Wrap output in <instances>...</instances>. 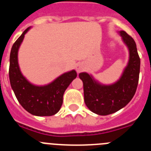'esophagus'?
<instances>
[{"label":"esophagus","mask_w":151,"mask_h":151,"mask_svg":"<svg viewBox=\"0 0 151 151\" xmlns=\"http://www.w3.org/2000/svg\"><path fill=\"white\" fill-rule=\"evenodd\" d=\"M83 64L81 63H78L76 64V69L77 73H80V72L83 69Z\"/></svg>","instance_id":"1"}]
</instances>
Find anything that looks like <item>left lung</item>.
<instances>
[{
	"instance_id": "8db88e82",
	"label": "left lung",
	"mask_w": 151,
	"mask_h": 151,
	"mask_svg": "<svg viewBox=\"0 0 151 151\" xmlns=\"http://www.w3.org/2000/svg\"><path fill=\"white\" fill-rule=\"evenodd\" d=\"M119 33L129 50V63L121 78L114 84L104 85L88 73H79L85 104L91 111L101 116L112 114L126 106L134 97L138 84L141 61L135 41L125 31Z\"/></svg>"
}]
</instances>
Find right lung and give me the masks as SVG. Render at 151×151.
<instances>
[{
  "instance_id": "obj_1",
  "label": "right lung",
  "mask_w": 151,
  "mask_h": 151,
  "mask_svg": "<svg viewBox=\"0 0 151 151\" xmlns=\"http://www.w3.org/2000/svg\"><path fill=\"white\" fill-rule=\"evenodd\" d=\"M29 29L24 31L12 47L9 68L10 85L19 103L26 111L38 116H53L60 109L64 92L76 78L77 73L75 70L64 73L44 86L31 84L22 76L18 64L19 48Z\"/></svg>"
}]
</instances>
